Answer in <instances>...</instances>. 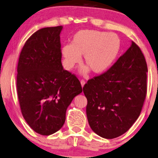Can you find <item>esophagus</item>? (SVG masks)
Segmentation results:
<instances>
[{
	"label": "esophagus",
	"instance_id": "34e87169",
	"mask_svg": "<svg viewBox=\"0 0 158 158\" xmlns=\"http://www.w3.org/2000/svg\"><path fill=\"white\" fill-rule=\"evenodd\" d=\"M80 82H81V85L82 88H83L84 86L85 85V84H86V81H85L84 79H82V80H81V81H80Z\"/></svg>",
	"mask_w": 158,
	"mask_h": 158
}]
</instances>
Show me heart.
Wrapping results in <instances>:
<instances>
[{
    "mask_svg": "<svg viewBox=\"0 0 158 158\" xmlns=\"http://www.w3.org/2000/svg\"><path fill=\"white\" fill-rule=\"evenodd\" d=\"M120 47V40L117 34L97 30L85 29L74 35L72 44L62 46L61 53L63 64L67 69H72L81 60L88 67L81 69L86 74L91 69L94 73L106 71L114 60Z\"/></svg>",
    "mask_w": 158,
    "mask_h": 158,
    "instance_id": "heart-1",
    "label": "heart"
}]
</instances>
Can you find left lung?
<instances>
[{"label": "left lung", "mask_w": 158, "mask_h": 158, "mask_svg": "<svg viewBox=\"0 0 158 158\" xmlns=\"http://www.w3.org/2000/svg\"><path fill=\"white\" fill-rule=\"evenodd\" d=\"M147 72L143 54L131 41L110 69L84 85L87 119L95 133L112 139L128 131L146 98Z\"/></svg>", "instance_id": "8db88e82"}]
</instances>
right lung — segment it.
I'll use <instances>...</instances> for the list:
<instances>
[{
    "mask_svg": "<svg viewBox=\"0 0 158 158\" xmlns=\"http://www.w3.org/2000/svg\"><path fill=\"white\" fill-rule=\"evenodd\" d=\"M62 28L46 27L32 34L22 48L17 65L22 114L29 127L44 136L62 128L67 107L82 92L79 79L62 65Z\"/></svg>",
    "mask_w": 158,
    "mask_h": 158,
    "instance_id": "right-lung-1",
    "label": "right lung"
}]
</instances>
